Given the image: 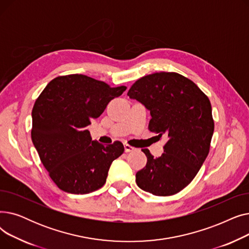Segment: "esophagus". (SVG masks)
Listing matches in <instances>:
<instances>
[{"mask_svg": "<svg viewBox=\"0 0 249 249\" xmlns=\"http://www.w3.org/2000/svg\"><path fill=\"white\" fill-rule=\"evenodd\" d=\"M124 149H125V152H130V151H133V150H135V148H134V147H132L131 145L127 144V143H125V144H124Z\"/></svg>", "mask_w": 249, "mask_h": 249, "instance_id": "obj_1", "label": "esophagus"}]
</instances>
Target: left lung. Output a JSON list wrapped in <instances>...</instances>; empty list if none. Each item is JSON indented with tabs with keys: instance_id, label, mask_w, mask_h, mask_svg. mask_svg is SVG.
<instances>
[{
	"instance_id": "obj_1",
	"label": "left lung",
	"mask_w": 249,
	"mask_h": 249,
	"mask_svg": "<svg viewBox=\"0 0 249 249\" xmlns=\"http://www.w3.org/2000/svg\"><path fill=\"white\" fill-rule=\"evenodd\" d=\"M127 95L150 112V131L167 137L159 159L142 149L147 163L136 174L137 186L155 196L178 193L198 174L210 149L214 132L210 101L197 85L176 72L143 76Z\"/></svg>"
}]
</instances>
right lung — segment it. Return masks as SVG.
<instances>
[{
	"instance_id": "right-lung-1",
	"label": "right lung",
	"mask_w": 249,
	"mask_h": 249,
	"mask_svg": "<svg viewBox=\"0 0 249 249\" xmlns=\"http://www.w3.org/2000/svg\"><path fill=\"white\" fill-rule=\"evenodd\" d=\"M125 90L124 86L110 88L84 74H70L52 80L36 100L32 142L60 190L85 195L105 185L111 163L124 146L120 141L101 144L86 127Z\"/></svg>"
}]
</instances>
